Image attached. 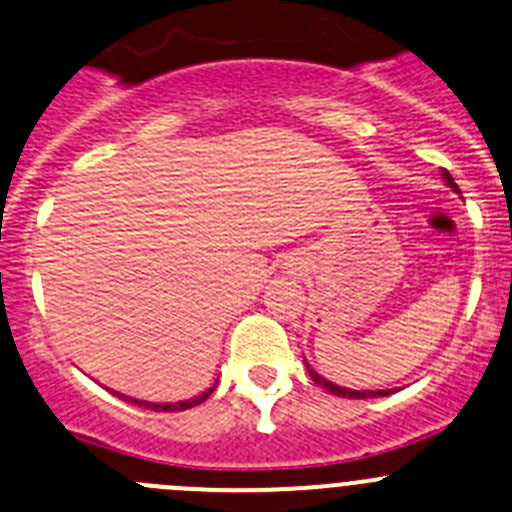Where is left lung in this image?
I'll use <instances>...</instances> for the list:
<instances>
[{
  "mask_svg": "<svg viewBox=\"0 0 512 512\" xmlns=\"http://www.w3.org/2000/svg\"><path fill=\"white\" fill-rule=\"evenodd\" d=\"M445 180L447 183H450V188H457L455 186V180H452V175L447 173L445 170ZM309 369V367H306ZM309 377L314 379L316 384H319V387H324L326 392H332V394H337V397H352V399H367V397H384V394H387V389H377V392H357V389H347V387H339V384H332V382H326L324 377H319V374L314 372V369H309Z\"/></svg>",
  "mask_w": 512,
  "mask_h": 512,
  "instance_id": "left-lung-1",
  "label": "left lung"
}]
</instances>
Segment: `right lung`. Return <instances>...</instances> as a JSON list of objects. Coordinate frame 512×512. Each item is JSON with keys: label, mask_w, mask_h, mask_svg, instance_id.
<instances>
[{"label": "right lung", "mask_w": 512, "mask_h": 512, "mask_svg": "<svg viewBox=\"0 0 512 512\" xmlns=\"http://www.w3.org/2000/svg\"><path fill=\"white\" fill-rule=\"evenodd\" d=\"M218 384V382H216ZM216 387H211V389H206V392L203 394H198V397H193V399H186V402H175V405H148V402H140V399H130V397H125V394H118V397H123V399H128V402H133V405H140V407H145V410H155V412H180V410H191V407H196V405H201V402H206L208 397H211V392Z\"/></svg>", "instance_id": "obj_1"}]
</instances>
